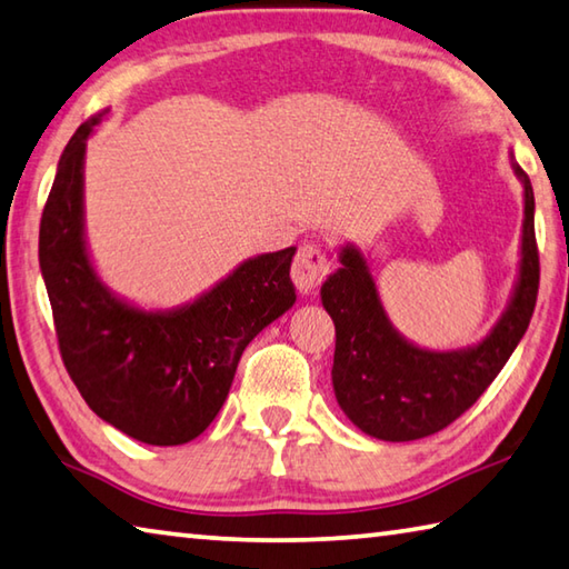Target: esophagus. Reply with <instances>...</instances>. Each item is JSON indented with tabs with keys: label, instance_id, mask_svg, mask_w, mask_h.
<instances>
[{
	"label": "esophagus",
	"instance_id": "34e87169",
	"mask_svg": "<svg viewBox=\"0 0 569 569\" xmlns=\"http://www.w3.org/2000/svg\"><path fill=\"white\" fill-rule=\"evenodd\" d=\"M330 271L328 256L313 243H303L296 253V261L291 268L293 283L301 293H313L316 288L323 283V278Z\"/></svg>",
	"mask_w": 569,
	"mask_h": 569
}]
</instances>
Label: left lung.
Returning a JSON list of instances; mask_svg holds the SVG:
<instances>
[{
    "label": "left lung",
    "instance_id": "1",
    "mask_svg": "<svg viewBox=\"0 0 569 569\" xmlns=\"http://www.w3.org/2000/svg\"><path fill=\"white\" fill-rule=\"evenodd\" d=\"M510 167L525 189L518 278L505 311L478 343L458 350L412 343L388 318L363 251L356 243L338 249L340 268L320 286L336 323L330 378L340 410L366 436L408 442L448 428L488 390L528 330L540 286L535 193L512 151Z\"/></svg>",
    "mask_w": 569,
    "mask_h": 569
}]
</instances>
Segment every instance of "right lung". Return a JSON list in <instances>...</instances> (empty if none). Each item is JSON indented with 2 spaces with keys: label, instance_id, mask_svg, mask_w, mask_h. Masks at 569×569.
<instances>
[{
  "label": "right lung",
  "instance_id": "add662e5",
  "mask_svg": "<svg viewBox=\"0 0 569 569\" xmlns=\"http://www.w3.org/2000/svg\"><path fill=\"white\" fill-rule=\"evenodd\" d=\"M107 113L81 123L59 159L39 226L41 278L87 406L147 446H183L219 416L246 346L296 303V246L246 258L173 308L113 293L91 261L84 221L87 141Z\"/></svg>",
  "mask_w": 569,
  "mask_h": 569
}]
</instances>
